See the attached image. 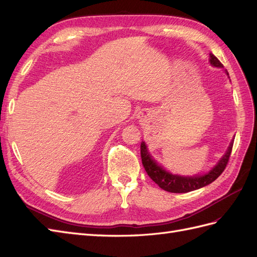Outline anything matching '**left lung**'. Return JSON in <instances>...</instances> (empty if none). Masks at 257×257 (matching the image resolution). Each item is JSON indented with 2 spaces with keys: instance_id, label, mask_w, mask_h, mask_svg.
<instances>
[{
  "instance_id": "obj_1",
  "label": "left lung",
  "mask_w": 257,
  "mask_h": 257,
  "mask_svg": "<svg viewBox=\"0 0 257 257\" xmlns=\"http://www.w3.org/2000/svg\"><path fill=\"white\" fill-rule=\"evenodd\" d=\"M210 63L211 65H213V67L223 68V64L219 62V60L214 55L212 54H210ZM227 75H228V73H227ZM231 150L232 142L230 143L228 150L225 153V155L221 158V160H218V163L214 166V168H212V169L207 173H204L202 175H195V177H181V175L172 174L166 171L163 167L159 166L156 161L153 159L145 142L141 143V158L146 173L149 174V177L155 182L160 188H163L164 190H167V192L169 193L180 194L199 189L215 181L219 175L222 174L227 164H228Z\"/></svg>"
}]
</instances>
